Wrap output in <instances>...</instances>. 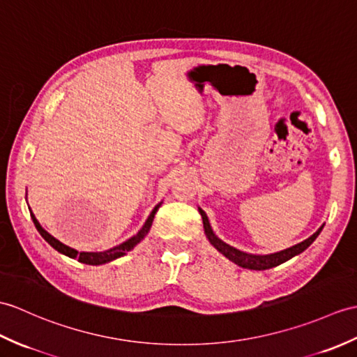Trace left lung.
<instances>
[{"label": "left lung", "instance_id": "8db88e82", "mask_svg": "<svg viewBox=\"0 0 357 357\" xmlns=\"http://www.w3.org/2000/svg\"><path fill=\"white\" fill-rule=\"evenodd\" d=\"M199 213H201L202 216V222H204V229H205V236L206 238L210 240V243L216 248V250L227 257L228 260H231L233 263H236L237 266L240 268H245V269H252V271H264V269H271V268H275L278 264L284 263L287 260H291L292 257L301 254L303 251L307 250V248L314 242V238L319 236V233L324 228L322 225L317 233L312 234L309 238H305L304 242L298 243L295 246L287 248V250H283L280 252H273V254H268V255H254V254H248L243 251H238L236 248L229 246L228 243L222 242V240L213 233L211 225L208 222V218H206V214L204 210L199 208Z\"/></svg>", "mask_w": 357, "mask_h": 357}]
</instances>
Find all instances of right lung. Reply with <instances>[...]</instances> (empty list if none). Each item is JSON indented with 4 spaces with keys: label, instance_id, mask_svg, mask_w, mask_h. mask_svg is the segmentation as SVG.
I'll use <instances>...</instances> for the list:
<instances>
[{
    "label": "right lung",
    "instance_id": "obj_1",
    "mask_svg": "<svg viewBox=\"0 0 357 357\" xmlns=\"http://www.w3.org/2000/svg\"><path fill=\"white\" fill-rule=\"evenodd\" d=\"M161 204H162V202H160L158 205H155V208L152 210L151 216L147 218V220H146V223L143 225V228H141L134 237H130V238L126 240V242H123L121 245H117V246L111 248V250L102 251V252H79V251H76V250H73V248L63 245L62 242H59V240L54 238L52 234L47 233V231H45L43 227H40V223H39L38 219L35 218V214L31 213V210H30V216H31L33 223H35L36 229L39 231V234L43 236V237L45 238V242H48L50 245H52L57 252H61V254H63V255H66V257H70V259H76V260H79L80 263L93 264V266H97V264L109 263V261H112V260H115V259H119V257L126 255L130 250H134V248L141 242V240H143V238L147 236L149 229H151V227H152V222H153L155 214H156V211H158Z\"/></svg>",
    "mask_w": 357,
    "mask_h": 357
}]
</instances>
